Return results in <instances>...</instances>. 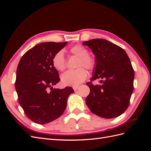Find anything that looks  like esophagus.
I'll list each match as a JSON object with an SVG mask.
<instances>
[{
    "label": "esophagus",
    "mask_w": 151,
    "mask_h": 151,
    "mask_svg": "<svg viewBox=\"0 0 151 151\" xmlns=\"http://www.w3.org/2000/svg\"><path fill=\"white\" fill-rule=\"evenodd\" d=\"M72 88L74 89V91H77V89L79 88V86H72Z\"/></svg>",
    "instance_id": "obj_1"
}]
</instances>
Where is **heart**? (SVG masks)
<instances>
[{"instance_id":"heart-1","label":"heart","mask_w":151,"mask_h":151,"mask_svg":"<svg viewBox=\"0 0 151 151\" xmlns=\"http://www.w3.org/2000/svg\"><path fill=\"white\" fill-rule=\"evenodd\" d=\"M69 52L72 55L79 57L77 63V69L68 70L63 73L61 76V80L63 84L67 86H77L83 83L88 76V73L84 67L88 70H92L95 67V60L93 57L89 55L88 50L81 45H74L71 47ZM53 67L58 71L65 70L66 63L64 55L62 51H58L54 55L52 58Z\"/></svg>"}]
</instances>
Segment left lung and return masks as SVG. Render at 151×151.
<instances>
[{
  "label": "left lung",
  "instance_id": "left-lung-1",
  "mask_svg": "<svg viewBox=\"0 0 151 151\" xmlns=\"http://www.w3.org/2000/svg\"><path fill=\"white\" fill-rule=\"evenodd\" d=\"M83 44L95 56L91 81L101 79L100 84L86 83L90 88L87 106L100 117L119 116L129 106L134 90V71L129 57L123 48L104 39H93Z\"/></svg>",
  "mask_w": 151,
  "mask_h": 151
}]
</instances>
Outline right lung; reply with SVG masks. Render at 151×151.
<instances>
[{"label":"right lung","mask_w":151,"mask_h":151,"mask_svg":"<svg viewBox=\"0 0 151 151\" xmlns=\"http://www.w3.org/2000/svg\"><path fill=\"white\" fill-rule=\"evenodd\" d=\"M68 42H44L27 51L16 71L15 88L19 103L29 119L46 124L60 117L67 107L71 87L60 89L53 86L60 81L52 58Z\"/></svg>","instance_id":"1"}]
</instances>
